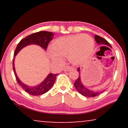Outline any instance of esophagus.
Here are the masks:
<instances>
[{
	"instance_id": "34e87169",
	"label": "esophagus",
	"mask_w": 128,
	"mask_h": 128,
	"mask_svg": "<svg viewBox=\"0 0 128 128\" xmlns=\"http://www.w3.org/2000/svg\"><path fill=\"white\" fill-rule=\"evenodd\" d=\"M73 68L72 67H70V66H66V67L64 69V72H68L71 69H73Z\"/></svg>"
}]
</instances>
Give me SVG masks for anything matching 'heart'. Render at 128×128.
<instances>
[{
	"mask_svg": "<svg viewBox=\"0 0 128 128\" xmlns=\"http://www.w3.org/2000/svg\"><path fill=\"white\" fill-rule=\"evenodd\" d=\"M52 50L49 56L52 60L60 61L62 58H68L74 65H82L86 63L92 56L94 48V42L86 34L60 37L52 44Z\"/></svg>",
	"mask_w": 128,
	"mask_h": 128,
	"instance_id": "obj_1",
	"label": "heart"
}]
</instances>
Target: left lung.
Here are the masks:
<instances>
[{"mask_svg":"<svg viewBox=\"0 0 128 128\" xmlns=\"http://www.w3.org/2000/svg\"><path fill=\"white\" fill-rule=\"evenodd\" d=\"M94 39H95L96 42L98 44V45H106V46H110L112 48L111 45L110 44V43L106 41V40L104 39V38L101 37L97 35H96L94 36ZM102 47V46H101ZM78 73H79V76L78 79L76 80V82H74V86L75 88L77 90V91L79 92L80 94H81L82 95H83L85 97H96L104 92V90L100 91V92H95V91L90 90V89L87 88V87H86L85 86L83 85V84L82 83V82L81 80V77H80V68H78Z\"/></svg>","mask_w":128,"mask_h":128,"instance_id":"8db88e82","label":"left lung"}]
</instances>
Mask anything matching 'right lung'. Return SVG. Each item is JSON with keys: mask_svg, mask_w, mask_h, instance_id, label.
<instances>
[{"mask_svg": "<svg viewBox=\"0 0 128 128\" xmlns=\"http://www.w3.org/2000/svg\"><path fill=\"white\" fill-rule=\"evenodd\" d=\"M54 34L49 31H40L27 36L22 39L18 44L14 53V59L13 60V69L14 73L16 78L18 84L28 93L32 96H40L48 92L51 88L52 86L55 82L56 77L58 74H48L46 78L41 83L35 86H29L22 83L17 76L14 68V59L17 54L24 48V47L30 45H37L42 48L45 50H46L47 46L50 42L53 39Z\"/></svg>", "mask_w": 128, "mask_h": 128, "instance_id": "obj_1", "label": "right lung"}]
</instances>
